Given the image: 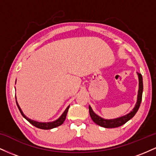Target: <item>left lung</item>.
Wrapping results in <instances>:
<instances>
[{
    "mask_svg": "<svg viewBox=\"0 0 156 156\" xmlns=\"http://www.w3.org/2000/svg\"><path fill=\"white\" fill-rule=\"evenodd\" d=\"M138 76H139V92H138V98H137V102L136 104L135 107L133 110L130 112L129 114H128L127 115L123 116V117L117 118V119H105L101 118L99 116H98L97 114L92 111V108L90 106H89V114H90V117L92 118V119L94 121V123H96L97 125H100V126L103 127L105 128H117V127L122 126V125H124L125 123H126L128 120H130L131 118L134 117L136 114L137 111L139 110V106H140L141 99H142V92H143V80H142V76L140 73H137Z\"/></svg>",
    "mask_w": 156,
    "mask_h": 156,
    "instance_id": "1",
    "label": "left lung"
}]
</instances>
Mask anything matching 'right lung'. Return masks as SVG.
<instances>
[{
    "mask_svg": "<svg viewBox=\"0 0 156 156\" xmlns=\"http://www.w3.org/2000/svg\"><path fill=\"white\" fill-rule=\"evenodd\" d=\"M16 103H17V105L18 107L20 112L21 114L23 115V117L25 118V119H27L31 125H33L34 126L37 127V128H40V129H43V130H49V129H52V128H56V127L59 126V125H62L64 123V120H65L66 117H67V114L68 112V109L69 108V105L66 108V110L64 111V112L62 114V115L58 118L57 120H55L54 122H36L34 120H31V119H28V117H26V116H25V114H23L22 110H21L20 107L19 106L18 103H17V101H16Z\"/></svg>",
    "mask_w": 156,
    "mask_h": 156,
    "instance_id": "obj_1",
    "label": "right lung"
}]
</instances>
